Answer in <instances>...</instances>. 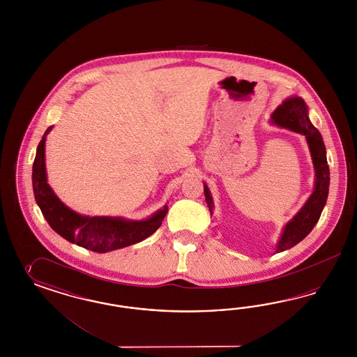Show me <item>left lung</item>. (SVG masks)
Here are the masks:
<instances>
[{"label":"left lung","instance_id":"1","mask_svg":"<svg viewBox=\"0 0 357 357\" xmlns=\"http://www.w3.org/2000/svg\"><path fill=\"white\" fill-rule=\"evenodd\" d=\"M272 120L284 128H289L297 133H303L306 136V140L310 148L314 167H315V190L309 200L305 203L303 209L294 216L292 221L284 229L276 252L284 250L291 249L298 242L306 237L318 222L321 213L324 211L328 185H330V169L326 158V148L321 133L310 123L307 118V108L303 99L298 97L288 98L282 102L272 115ZM206 204L209 206L211 215L213 209V202L208 185L204 184Z\"/></svg>","mask_w":357,"mask_h":357}]
</instances>
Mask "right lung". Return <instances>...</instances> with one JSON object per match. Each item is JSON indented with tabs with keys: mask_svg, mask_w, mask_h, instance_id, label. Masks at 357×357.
<instances>
[{
	"mask_svg": "<svg viewBox=\"0 0 357 357\" xmlns=\"http://www.w3.org/2000/svg\"><path fill=\"white\" fill-rule=\"evenodd\" d=\"M51 130L52 127L45 130L36 149L33 166V187L35 200L47 222L56 233L81 248L96 252H107L141 242L161 227L167 213V206L145 221H127L119 217L81 216L64 206L47 183L44 144L45 136Z\"/></svg>",
	"mask_w": 357,
	"mask_h": 357,
	"instance_id": "1",
	"label": "right lung"
}]
</instances>
